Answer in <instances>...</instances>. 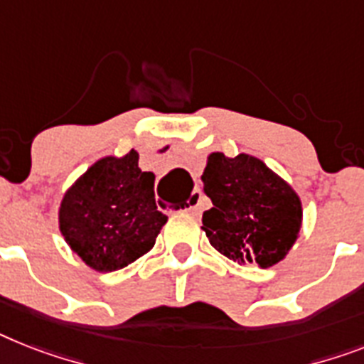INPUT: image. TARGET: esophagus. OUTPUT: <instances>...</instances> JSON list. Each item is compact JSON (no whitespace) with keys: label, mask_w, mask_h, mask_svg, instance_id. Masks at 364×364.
I'll return each instance as SVG.
<instances>
[{"label":"esophagus","mask_w":364,"mask_h":364,"mask_svg":"<svg viewBox=\"0 0 364 364\" xmlns=\"http://www.w3.org/2000/svg\"><path fill=\"white\" fill-rule=\"evenodd\" d=\"M200 199H203V193H200L199 189L191 191V195H189V199H188V204H186V210H188L191 215L200 214Z\"/></svg>","instance_id":"34e87169"}]
</instances>
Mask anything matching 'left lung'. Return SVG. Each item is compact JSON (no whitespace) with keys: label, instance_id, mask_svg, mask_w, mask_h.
Here are the masks:
<instances>
[{"label":"left lung","instance_id":"1","mask_svg":"<svg viewBox=\"0 0 364 364\" xmlns=\"http://www.w3.org/2000/svg\"><path fill=\"white\" fill-rule=\"evenodd\" d=\"M212 208L203 230L212 247L238 264L272 268L292 249L301 229V200L279 175L255 156H208L203 173Z\"/></svg>","mask_w":364,"mask_h":364}]
</instances>
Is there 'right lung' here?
<instances>
[{"label":"right lung","instance_id":"right-lung-1","mask_svg":"<svg viewBox=\"0 0 364 364\" xmlns=\"http://www.w3.org/2000/svg\"><path fill=\"white\" fill-rule=\"evenodd\" d=\"M154 178L139 169V154L130 150L98 160L68 188L59 229L89 268L117 272L154 247L167 223L156 206Z\"/></svg>","mask_w":364,"mask_h":364}]
</instances>
